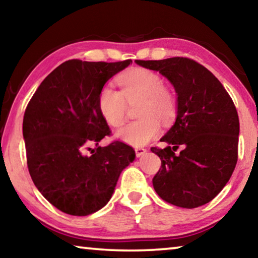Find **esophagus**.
Masks as SVG:
<instances>
[{"instance_id":"1","label":"esophagus","mask_w":258,"mask_h":258,"mask_svg":"<svg viewBox=\"0 0 258 258\" xmlns=\"http://www.w3.org/2000/svg\"><path fill=\"white\" fill-rule=\"evenodd\" d=\"M147 153V149L145 148H136V155L137 157H141Z\"/></svg>"}]
</instances>
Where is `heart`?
<instances>
[{"instance_id": "b5f03b06", "label": "heart", "mask_w": 258, "mask_h": 258, "mask_svg": "<svg viewBox=\"0 0 258 258\" xmlns=\"http://www.w3.org/2000/svg\"><path fill=\"white\" fill-rule=\"evenodd\" d=\"M120 92L110 86L101 89L97 107L108 125L118 127L124 122L127 103L140 102L137 113L140 119L131 121L116 132V138L130 146L148 145L161 132V125H169L177 116V99L164 86L157 72L148 69H133L118 77Z\"/></svg>"}]
</instances>
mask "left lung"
Returning a JSON list of instances; mask_svg holds the SVG:
<instances>
[{
	"mask_svg": "<svg viewBox=\"0 0 258 258\" xmlns=\"http://www.w3.org/2000/svg\"><path fill=\"white\" fill-rule=\"evenodd\" d=\"M136 63L158 71L177 93V118L161 139L169 146L151 148L162 162L154 189L173 206L201 207L219 194L236 165L240 124L235 105L217 78L193 59ZM179 145L184 149L175 155Z\"/></svg>",
	"mask_w": 258,
	"mask_h": 258,
	"instance_id": "8db88e82",
	"label": "left lung"
}]
</instances>
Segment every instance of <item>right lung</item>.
I'll return each mask as SVG.
<instances>
[{"label":"right lung","instance_id":"right-lung-1","mask_svg":"<svg viewBox=\"0 0 258 258\" xmlns=\"http://www.w3.org/2000/svg\"><path fill=\"white\" fill-rule=\"evenodd\" d=\"M131 63L67 60L28 102L23 120L28 171L40 193L65 214L102 209L121 171L136 158L132 147L120 141L85 154L110 133L97 107L101 89Z\"/></svg>","mask_w":258,"mask_h":258}]
</instances>
